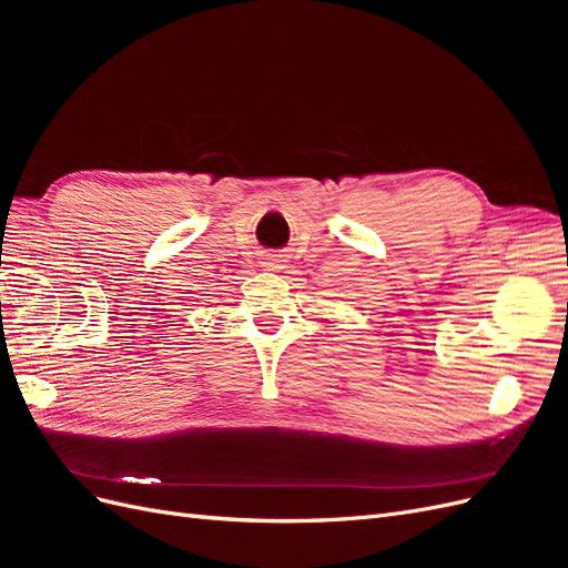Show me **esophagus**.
<instances>
[{"instance_id": "obj_1", "label": "esophagus", "mask_w": 568, "mask_h": 568, "mask_svg": "<svg viewBox=\"0 0 568 568\" xmlns=\"http://www.w3.org/2000/svg\"><path fill=\"white\" fill-rule=\"evenodd\" d=\"M270 267H277V265H272V263H270Z\"/></svg>"}]
</instances>
